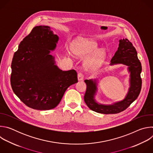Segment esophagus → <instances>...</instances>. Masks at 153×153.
<instances>
[{
  "label": "esophagus",
  "mask_w": 153,
  "mask_h": 153,
  "mask_svg": "<svg viewBox=\"0 0 153 153\" xmlns=\"http://www.w3.org/2000/svg\"><path fill=\"white\" fill-rule=\"evenodd\" d=\"M77 78H78V80L79 81H81V80H83V79H84V76H83V74L81 73H79L78 74V76H77Z\"/></svg>",
  "instance_id": "esophagus-1"
}]
</instances>
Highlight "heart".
Wrapping results in <instances>:
<instances>
[{
  "label": "heart",
  "instance_id": "b5f03b06",
  "mask_svg": "<svg viewBox=\"0 0 153 153\" xmlns=\"http://www.w3.org/2000/svg\"><path fill=\"white\" fill-rule=\"evenodd\" d=\"M99 49L97 42L92 39L77 37L71 43V51L77 57L83 58L84 66L87 69L99 68L106 58V52Z\"/></svg>",
  "mask_w": 153,
  "mask_h": 153
}]
</instances>
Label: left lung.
Returning a JSON list of instances; mask_svg holds the SVG:
<instances>
[{"label":"left lung","mask_w":153,"mask_h":153,"mask_svg":"<svg viewBox=\"0 0 153 153\" xmlns=\"http://www.w3.org/2000/svg\"><path fill=\"white\" fill-rule=\"evenodd\" d=\"M119 42V47L111 60L110 65L122 64L128 67L129 86L125 98L111 104L99 103L96 99L98 91V79L85 80L86 85L85 102L91 110L99 113L116 114L123 111L137 98L141 90L142 65L137 57V51L127 39H120Z\"/></svg>","instance_id":"obj_1"}]
</instances>
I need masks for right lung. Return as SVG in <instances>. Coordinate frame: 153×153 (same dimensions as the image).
Listing matches in <instances>:
<instances>
[{"mask_svg": "<svg viewBox=\"0 0 153 153\" xmlns=\"http://www.w3.org/2000/svg\"><path fill=\"white\" fill-rule=\"evenodd\" d=\"M59 37L48 26H37L22 41L11 63V85L27 106L49 110L60 103L65 91L78 82L74 70L63 71L56 64Z\"/></svg>", "mask_w": 153, "mask_h": 153, "instance_id": "add662e5", "label": "right lung"}]
</instances>
